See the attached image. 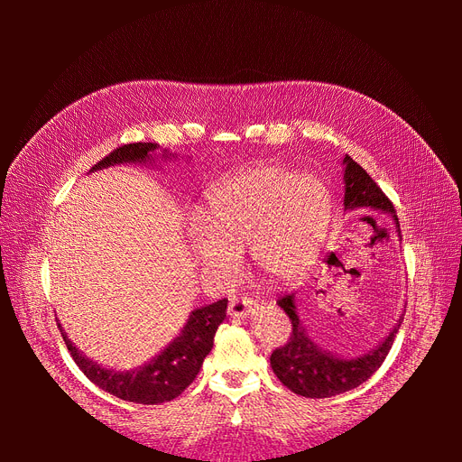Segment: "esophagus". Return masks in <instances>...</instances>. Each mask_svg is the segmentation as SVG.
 Here are the masks:
<instances>
[{
	"label": "esophagus",
	"instance_id": "34e87169",
	"mask_svg": "<svg viewBox=\"0 0 462 462\" xmlns=\"http://www.w3.org/2000/svg\"><path fill=\"white\" fill-rule=\"evenodd\" d=\"M254 306L256 302L250 297H233L227 306V314L231 318H245L254 310Z\"/></svg>",
	"mask_w": 462,
	"mask_h": 462
}]
</instances>
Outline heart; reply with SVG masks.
I'll use <instances>...</instances> for the list:
<instances>
[{
    "instance_id": "obj_1",
    "label": "heart",
    "mask_w": 462,
    "mask_h": 462,
    "mask_svg": "<svg viewBox=\"0 0 462 462\" xmlns=\"http://www.w3.org/2000/svg\"><path fill=\"white\" fill-rule=\"evenodd\" d=\"M328 217V190L318 179L260 165L212 187L206 223L192 221L190 241L199 260L221 277L236 272L248 248L263 279L289 283L314 263Z\"/></svg>"
}]
</instances>
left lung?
<instances>
[{"instance_id":"obj_1","label":"left lung","mask_w":462,"mask_h":462,"mask_svg":"<svg viewBox=\"0 0 462 462\" xmlns=\"http://www.w3.org/2000/svg\"><path fill=\"white\" fill-rule=\"evenodd\" d=\"M345 165V209H358V208H372L380 209V212L391 214L399 227V217L395 216V208L391 200L385 197L383 190L377 187L375 180L366 173V170L351 158H343ZM401 233V231H399ZM295 295L291 292L279 299V306L285 310L291 319L292 333L289 341L275 348L270 356L272 370L279 377L285 387H289L292 393L310 397V399H326L345 393L365 383L368 377L382 366L385 360L391 345H393L397 331L401 328L402 316L399 318V324L391 329L387 337L372 348L370 353L356 356V358H339L324 348L318 346L306 333L304 326L297 316Z\"/></svg>"}]
</instances>
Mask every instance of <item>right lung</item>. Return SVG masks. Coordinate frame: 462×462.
I'll list each match as a JSON object with an SVG mask.
<instances>
[{
	"label": "right lung",
	"mask_w": 462,
	"mask_h": 462,
	"mask_svg": "<svg viewBox=\"0 0 462 462\" xmlns=\"http://www.w3.org/2000/svg\"><path fill=\"white\" fill-rule=\"evenodd\" d=\"M156 148L158 144L152 143L123 144L111 153H107L104 160L97 162L92 167V171L104 170V167L116 163L153 162L152 152ZM167 156H171V153L163 152V158ZM226 310L227 299H221L217 302L206 304L197 310H192L185 328L180 329L177 337L167 345L156 358H152L148 365L129 372L102 368L97 362H92L80 351H77V346L67 339L61 324H58V328L61 329L63 341L73 360L77 362V366L85 372V375L92 383L107 391L109 395H116L123 401L141 404H160L179 397L194 382V377L200 372L204 358L212 351L214 335L221 321L226 319Z\"/></svg>",
	"instance_id": "1"
}]
</instances>
